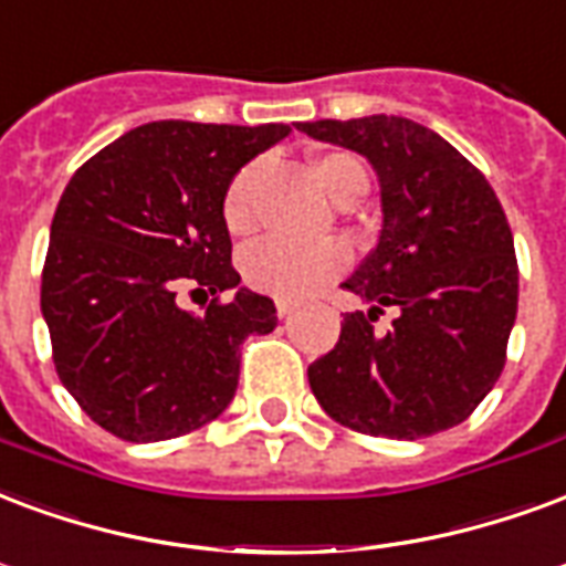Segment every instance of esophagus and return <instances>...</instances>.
Listing matches in <instances>:
<instances>
[{"label": "esophagus", "instance_id": "1", "mask_svg": "<svg viewBox=\"0 0 566 566\" xmlns=\"http://www.w3.org/2000/svg\"><path fill=\"white\" fill-rule=\"evenodd\" d=\"M296 312V303L291 300H275V315L279 317H291Z\"/></svg>", "mask_w": 566, "mask_h": 566}]
</instances>
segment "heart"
Masks as SVG:
<instances>
[{
  "instance_id": "1",
  "label": "heart",
  "mask_w": 566,
  "mask_h": 566,
  "mask_svg": "<svg viewBox=\"0 0 566 566\" xmlns=\"http://www.w3.org/2000/svg\"><path fill=\"white\" fill-rule=\"evenodd\" d=\"M312 174H315L317 186L324 188L326 198H333L336 203L347 200L350 195H363L368 182L366 167L350 153H321L312 161ZM254 177H258V165H245L224 188L221 219L230 233H245L254 221V212H251ZM347 261H350L347 251L336 242L300 249V245L282 240H263L242 254V275L254 291L296 303L342 275L347 270Z\"/></svg>"
}]
</instances>
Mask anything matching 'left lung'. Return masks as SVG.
<instances>
[{
  "instance_id": "8db88e82",
  "label": "left lung",
  "mask_w": 566,
  "mask_h": 566,
  "mask_svg": "<svg viewBox=\"0 0 566 566\" xmlns=\"http://www.w3.org/2000/svg\"><path fill=\"white\" fill-rule=\"evenodd\" d=\"M366 155L380 186L378 245L342 287L350 312L336 347L308 366L329 417L378 438L417 441L471 417L501 378L516 321L513 233L492 186L455 146L405 116L296 123ZM400 312L387 334L374 321Z\"/></svg>"
}]
</instances>
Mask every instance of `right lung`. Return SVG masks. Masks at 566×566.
<instances>
[{
    "instance_id": "add662e5",
    "label": "right lung",
    "mask_w": 566,
    "mask_h": 566,
    "mask_svg": "<svg viewBox=\"0 0 566 566\" xmlns=\"http://www.w3.org/2000/svg\"><path fill=\"white\" fill-rule=\"evenodd\" d=\"M291 125L149 123L71 177L41 272L56 375L102 429L167 441L216 420L240 384V345L272 333L270 296L240 287L203 315L179 287L240 284L221 219L224 188Z\"/></svg>"
}]
</instances>
